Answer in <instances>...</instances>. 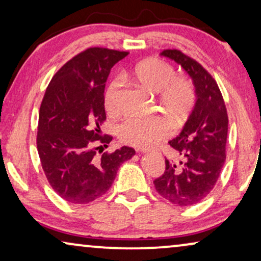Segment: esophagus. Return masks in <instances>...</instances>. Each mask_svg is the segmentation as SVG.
Wrapping results in <instances>:
<instances>
[{"mask_svg": "<svg viewBox=\"0 0 261 261\" xmlns=\"http://www.w3.org/2000/svg\"><path fill=\"white\" fill-rule=\"evenodd\" d=\"M141 152H144V153H145V152H148V149H145V148H142V149H141Z\"/></svg>", "mask_w": 261, "mask_h": 261, "instance_id": "obj_1", "label": "esophagus"}]
</instances>
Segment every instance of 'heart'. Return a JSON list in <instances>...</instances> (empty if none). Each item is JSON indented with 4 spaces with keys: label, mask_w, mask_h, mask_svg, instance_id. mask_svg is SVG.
<instances>
[{
    "label": "heart",
    "mask_w": 261,
    "mask_h": 261,
    "mask_svg": "<svg viewBox=\"0 0 261 261\" xmlns=\"http://www.w3.org/2000/svg\"><path fill=\"white\" fill-rule=\"evenodd\" d=\"M130 76L141 87L152 92H159L160 102L176 117H183L196 102V89L192 82L184 76H176V69L162 58H147L138 63ZM121 81L110 82L105 92V108L110 115L121 112L119 95ZM172 124L164 116L127 117L119 126V137L124 144L135 147H149L170 137Z\"/></svg>",
    "instance_id": "heart-1"
}]
</instances>
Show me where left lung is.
<instances>
[{
  "mask_svg": "<svg viewBox=\"0 0 261 261\" xmlns=\"http://www.w3.org/2000/svg\"><path fill=\"white\" fill-rule=\"evenodd\" d=\"M162 56L180 64L192 77L197 101L183 130L169 141L181 160L165 158V171L153 183L167 201L189 206L205 198L219 179L226 162L228 114L216 81L197 60L176 48L164 49Z\"/></svg>",
  "mask_w": 261,
  "mask_h": 261,
  "instance_id": "8db88e82",
  "label": "left lung"
}]
</instances>
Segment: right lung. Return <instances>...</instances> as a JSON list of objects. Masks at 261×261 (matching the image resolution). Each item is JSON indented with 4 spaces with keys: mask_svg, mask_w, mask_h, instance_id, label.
Wrapping results in <instances>:
<instances>
[{
    "mask_svg": "<svg viewBox=\"0 0 261 261\" xmlns=\"http://www.w3.org/2000/svg\"><path fill=\"white\" fill-rule=\"evenodd\" d=\"M127 55L106 47L84 49L57 71L42 97L39 158L49 185L70 203L87 204L105 195L121 164L135 154L128 146L103 152L113 137L99 128L107 119V78Z\"/></svg>",
    "mask_w": 261,
    "mask_h": 261,
    "instance_id": "obj_1",
    "label": "right lung"
}]
</instances>
